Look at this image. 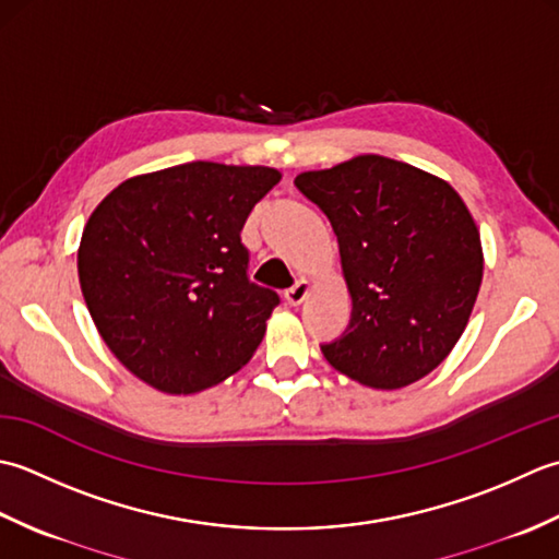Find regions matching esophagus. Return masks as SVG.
<instances>
[{
	"label": "esophagus",
	"instance_id": "34e87169",
	"mask_svg": "<svg viewBox=\"0 0 559 559\" xmlns=\"http://www.w3.org/2000/svg\"><path fill=\"white\" fill-rule=\"evenodd\" d=\"M309 289H311V284L306 280H299L294 284V287L284 292V301H287L289 306H299L306 299V296H309Z\"/></svg>",
	"mask_w": 559,
	"mask_h": 559
}]
</instances>
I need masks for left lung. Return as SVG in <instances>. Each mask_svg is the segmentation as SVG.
I'll return each instance as SVG.
<instances>
[{
    "instance_id": "obj_1",
    "label": "left lung",
    "mask_w": 559,
    "mask_h": 559,
    "mask_svg": "<svg viewBox=\"0 0 559 559\" xmlns=\"http://www.w3.org/2000/svg\"><path fill=\"white\" fill-rule=\"evenodd\" d=\"M337 236L352 294L345 333L323 343L337 371L403 389L447 359L483 282L473 216L449 183L385 156L296 176Z\"/></svg>"
}]
</instances>
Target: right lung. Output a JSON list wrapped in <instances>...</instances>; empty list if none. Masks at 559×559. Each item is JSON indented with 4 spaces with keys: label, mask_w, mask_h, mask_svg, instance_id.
<instances>
[{
    "label": "right lung",
    "mask_w": 559,
    "mask_h": 559,
    "mask_svg": "<svg viewBox=\"0 0 559 559\" xmlns=\"http://www.w3.org/2000/svg\"><path fill=\"white\" fill-rule=\"evenodd\" d=\"M275 168L190 162L124 180L79 246V282L104 343L136 379L188 395L238 371L280 294L250 282L241 229Z\"/></svg>",
    "instance_id": "1"
}]
</instances>
